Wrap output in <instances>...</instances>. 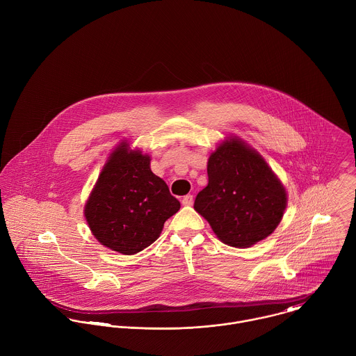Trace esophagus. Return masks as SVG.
Here are the masks:
<instances>
[{
	"mask_svg": "<svg viewBox=\"0 0 356 356\" xmlns=\"http://www.w3.org/2000/svg\"><path fill=\"white\" fill-rule=\"evenodd\" d=\"M193 202H194V197H193L191 194H188V195L183 197V200H181V204H183L184 207H191V205H193Z\"/></svg>",
	"mask_w": 356,
	"mask_h": 356,
	"instance_id": "1",
	"label": "esophagus"
}]
</instances>
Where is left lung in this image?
Listing matches in <instances>:
<instances>
[{"instance_id":"1","label":"left lung","mask_w":356,"mask_h":356,"mask_svg":"<svg viewBox=\"0 0 356 356\" xmlns=\"http://www.w3.org/2000/svg\"><path fill=\"white\" fill-rule=\"evenodd\" d=\"M208 177L194 209L221 242L249 248L274 232L284 217L286 190L256 149L236 138L221 143L209 156Z\"/></svg>"}]
</instances>
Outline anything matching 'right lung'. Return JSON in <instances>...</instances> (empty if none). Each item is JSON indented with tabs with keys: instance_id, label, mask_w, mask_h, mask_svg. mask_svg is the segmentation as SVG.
<instances>
[{
	"instance_id": "right-lung-1",
	"label": "right lung",
	"mask_w": 356,
	"mask_h": 356,
	"mask_svg": "<svg viewBox=\"0 0 356 356\" xmlns=\"http://www.w3.org/2000/svg\"><path fill=\"white\" fill-rule=\"evenodd\" d=\"M149 156L121 143L108 156L86 204L85 218L95 238L122 254H135L159 236L180 209L166 183L149 169Z\"/></svg>"
}]
</instances>
